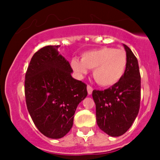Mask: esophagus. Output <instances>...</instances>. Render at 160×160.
<instances>
[{
    "instance_id": "esophagus-1",
    "label": "esophagus",
    "mask_w": 160,
    "mask_h": 160,
    "mask_svg": "<svg viewBox=\"0 0 160 160\" xmlns=\"http://www.w3.org/2000/svg\"><path fill=\"white\" fill-rule=\"evenodd\" d=\"M87 92H88V94L89 95H90V94H92V91H93V88L91 87H90V86H87Z\"/></svg>"
}]
</instances>
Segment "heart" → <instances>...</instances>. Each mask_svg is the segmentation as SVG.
Segmentation results:
<instances>
[{
  "label": "heart",
  "mask_w": 160,
  "mask_h": 160,
  "mask_svg": "<svg viewBox=\"0 0 160 160\" xmlns=\"http://www.w3.org/2000/svg\"><path fill=\"white\" fill-rule=\"evenodd\" d=\"M71 67L79 74L84 75L88 69L93 70V78L103 87H112L122 79L128 66V56L123 49L102 47L82 54L81 61L71 60Z\"/></svg>",
  "instance_id": "1"
}]
</instances>
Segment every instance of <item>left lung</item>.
Segmentation results:
<instances>
[{
	"label": "left lung",
	"instance_id": "1",
	"mask_svg": "<svg viewBox=\"0 0 160 160\" xmlns=\"http://www.w3.org/2000/svg\"><path fill=\"white\" fill-rule=\"evenodd\" d=\"M128 66L122 79L105 90H93L98 128L110 136L118 137L128 131L140 106L141 78L138 60L123 44Z\"/></svg>",
	"mask_w": 160,
	"mask_h": 160
}]
</instances>
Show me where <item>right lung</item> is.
Masks as SVG:
<instances>
[{"instance_id":"add662e5","label":"right lung","mask_w":160,"mask_h":160,"mask_svg":"<svg viewBox=\"0 0 160 160\" xmlns=\"http://www.w3.org/2000/svg\"><path fill=\"white\" fill-rule=\"evenodd\" d=\"M58 47L39 49L25 73L28 111L37 128L50 138H62L70 131L76 109L87 96V85L72 77L73 70Z\"/></svg>"}]
</instances>
